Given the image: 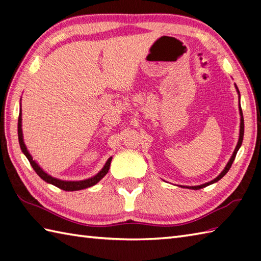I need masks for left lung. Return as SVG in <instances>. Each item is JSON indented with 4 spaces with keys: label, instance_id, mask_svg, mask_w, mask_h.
Masks as SVG:
<instances>
[{
    "label": "left lung",
    "instance_id": "8db88e82",
    "mask_svg": "<svg viewBox=\"0 0 261 261\" xmlns=\"http://www.w3.org/2000/svg\"><path fill=\"white\" fill-rule=\"evenodd\" d=\"M234 85H236V84H234ZM236 88H237L238 94H239V111H240V115H241V119H240V135H239V140H238V143H237V147H236V149H234L233 153H232V156H231V158H230V160H229V163L226 164L224 169L222 170V173H221V174H220L218 177H216V178H214L213 180H211V181H208V182H205V184L198 185V186H181V187H184V188H185V187H186V188H191V190H199V188H203V187H206V186H208V185H211V184H214V182L220 180L226 173H228L229 169L231 168L232 164H233V160H234V158H236V156H237V152H238V150H239V148H240L241 145H242L243 134H245V122H243V115H242V110H241V105H240V92H239V90H238L237 85H236Z\"/></svg>",
    "mask_w": 261,
    "mask_h": 261
}]
</instances>
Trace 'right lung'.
Listing matches in <instances>:
<instances>
[{
	"label": "right lung",
	"mask_w": 261,
	"mask_h": 261,
	"mask_svg": "<svg viewBox=\"0 0 261 261\" xmlns=\"http://www.w3.org/2000/svg\"><path fill=\"white\" fill-rule=\"evenodd\" d=\"M22 113H21V109H20V113H19V120H18V137H19V143H20V147H21V150L25 154V157L29 160L30 165L32 166V168L35 169L36 173L38 174V176L40 177L41 179H43L45 181L49 182V184H51L54 186H56L60 190H64V191H67V192H73V191H80V190H84V188L87 187H91L94 186L95 184L101 180L103 177L108 174V171L110 169V165H111V160H112V157H110L108 159V162L105 163L104 167L99 170V173H97L95 176L91 177V178L88 179H84V180H79V181H69V180H62V179H58V178H55V177L48 175L46 171H43L42 168H40V166H39L35 160L32 159L31 154L28 151V149L24 145V141H23V134H22Z\"/></svg>",
	"instance_id": "add662e5"
}]
</instances>
